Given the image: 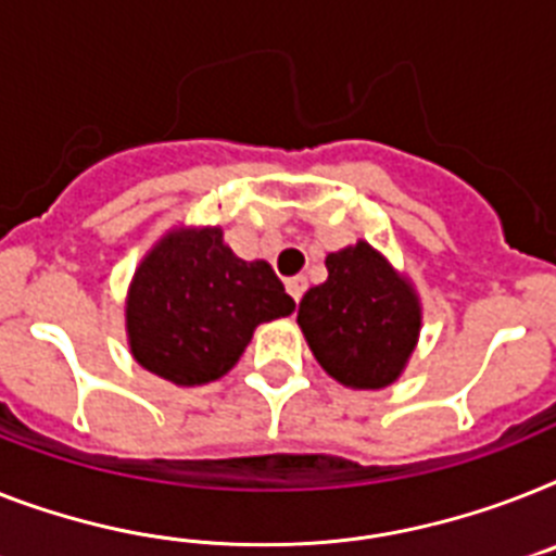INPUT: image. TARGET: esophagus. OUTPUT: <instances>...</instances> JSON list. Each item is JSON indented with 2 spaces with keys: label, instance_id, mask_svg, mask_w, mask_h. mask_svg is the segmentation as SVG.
Returning a JSON list of instances; mask_svg holds the SVG:
<instances>
[{
  "label": "esophagus",
  "instance_id": "34e87169",
  "mask_svg": "<svg viewBox=\"0 0 556 556\" xmlns=\"http://www.w3.org/2000/svg\"><path fill=\"white\" fill-rule=\"evenodd\" d=\"M304 289H306L304 275H295V278H289V281H287V292L295 298V304L301 301V295H304Z\"/></svg>",
  "mask_w": 556,
  "mask_h": 556
}]
</instances>
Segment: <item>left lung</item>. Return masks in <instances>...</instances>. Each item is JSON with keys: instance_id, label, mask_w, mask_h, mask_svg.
Masks as SVG:
<instances>
[{"instance_id": "8db88e82", "label": "left lung", "mask_w": 556, "mask_h": 556, "mask_svg": "<svg viewBox=\"0 0 556 556\" xmlns=\"http://www.w3.org/2000/svg\"><path fill=\"white\" fill-rule=\"evenodd\" d=\"M327 273L298 309L312 355L343 387H392L424 327L417 289L369 241L329 252Z\"/></svg>"}]
</instances>
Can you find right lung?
Wrapping results in <instances>:
<instances>
[{"instance_id": "1", "label": "right lung", "mask_w": 556, "mask_h": 556, "mask_svg": "<svg viewBox=\"0 0 556 556\" xmlns=\"http://www.w3.org/2000/svg\"><path fill=\"white\" fill-rule=\"evenodd\" d=\"M295 301L267 261H244L222 227H173L132 273L124 327L136 364L176 387L224 378L258 324L287 318Z\"/></svg>"}]
</instances>
